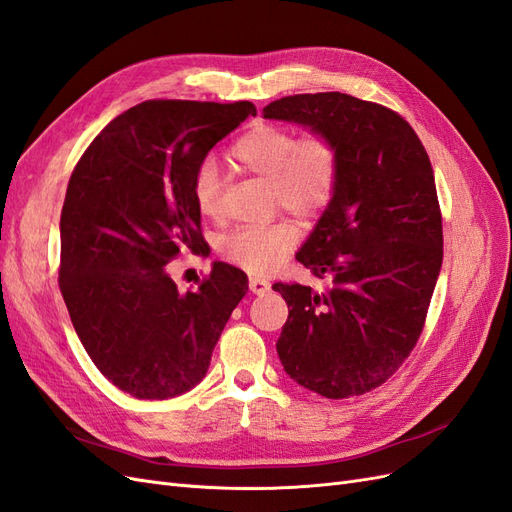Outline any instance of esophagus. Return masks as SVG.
<instances>
[{"label":"esophagus","instance_id":"obj_1","mask_svg":"<svg viewBox=\"0 0 512 512\" xmlns=\"http://www.w3.org/2000/svg\"><path fill=\"white\" fill-rule=\"evenodd\" d=\"M250 290L254 294H267L271 290V282L262 280V277H250Z\"/></svg>","mask_w":512,"mask_h":512}]
</instances>
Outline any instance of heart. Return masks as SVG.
Returning <instances> with one entry per match:
<instances>
[{"label": "heart", "instance_id": "1", "mask_svg": "<svg viewBox=\"0 0 512 512\" xmlns=\"http://www.w3.org/2000/svg\"><path fill=\"white\" fill-rule=\"evenodd\" d=\"M230 160L245 173L271 185L284 211L297 218H314L331 203L339 179V153L324 134L297 138L286 128L260 123L230 147ZM192 198L200 215L218 213L220 175L211 162L192 181ZM294 245V230L284 222L241 228L224 237L220 252L232 265L252 273H267L280 265Z\"/></svg>", "mask_w": 512, "mask_h": 512}]
</instances>
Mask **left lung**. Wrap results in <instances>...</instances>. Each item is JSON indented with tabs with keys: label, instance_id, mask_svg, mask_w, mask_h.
Segmentation results:
<instances>
[{
	"label": "left lung",
	"instance_id": "1",
	"mask_svg": "<svg viewBox=\"0 0 512 512\" xmlns=\"http://www.w3.org/2000/svg\"><path fill=\"white\" fill-rule=\"evenodd\" d=\"M262 117L329 136L339 153L331 203L297 260L324 292L275 284L288 305L277 339L286 374L329 399L389 380L423 331L442 267V215L423 143L406 119L339 91L299 94Z\"/></svg>",
	"mask_w": 512,
	"mask_h": 512
}]
</instances>
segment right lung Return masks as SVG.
Wrapping results in <instances>:
<instances>
[{
	"label": "right lung",
	"mask_w": 512,
	"mask_h": 512,
	"mask_svg": "<svg viewBox=\"0 0 512 512\" xmlns=\"http://www.w3.org/2000/svg\"><path fill=\"white\" fill-rule=\"evenodd\" d=\"M256 115L252 102L149 100L83 153L61 209L59 288L89 359L136 399H170L205 378L247 275L213 262L179 292L166 265L198 252L192 181L209 151Z\"/></svg>",
	"instance_id": "add662e5"
}]
</instances>
